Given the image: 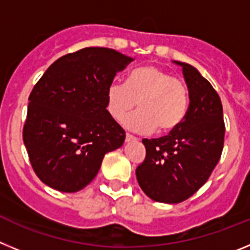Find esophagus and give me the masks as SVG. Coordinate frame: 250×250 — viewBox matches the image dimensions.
I'll list each match as a JSON object with an SVG mask.
<instances>
[{"mask_svg": "<svg viewBox=\"0 0 250 250\" xmlns=\"http://www.w3.org/2000/svg\"><path fill=\"white\" fill-rule=\"evenodd\" d=\"M138 140V139L135 138V136H132L131 134H126V135H125V141H126V143H130V141H136Z\"/></svg>", "mask_w": 250, "mask_h": 250, "instance_id": "esophagus-1", "label": "esophagus"}]
</instances>
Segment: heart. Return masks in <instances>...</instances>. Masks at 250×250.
Listing matches in <instances>:
<instances>
[{"label": "heart", "instance_id": "b5f03b06", "mask_svg": "<svg viewBox=\"0 0 250 250\" xmlns=\"http://www.w3.org/2000/svg\"><path fill=\"white\" fill-rule=\"evenodd\" d=\"M138 102L141 109L125 112ZM189 107V91L184 80L174 77L156 65L138 67L130 72L127 83L112 81L106 89V110L126 129L149 134L158 127L169 132L183 123Z\"/></svg>", "mask_w": 250, "mask_h": 250}]
</instances>
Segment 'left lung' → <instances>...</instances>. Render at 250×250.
<instances>
[{
	"label": "left lung",
	"instance_id": "1",
	"mask_svg": "<svg viewBox=\"0 0 250 250\" xmlns=\"http://www.w3.org/2000/svg\"><path fill=\"white\" fill-rule=\"evenodd\" d=\"M183 67L189 91L185 119L169 135L143 139L145 160L136 167V179L150 199L176 204L190 198L207 183L219 161L225 125L219 95L194 66Z\"/></svg>",
	"mask_w": 250,
	"mask_h": 250
}]
</instances>
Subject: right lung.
<instances>
[{
    "label": "right lung",
    "instance_id": "right-lung-1",
    "mask_svg": "<svg viewBox=\"0 0 250 250\" xmlns=\"http://www.w3.org/2000/svg\"><path fill=\"white\" fill-rule=\"evenodd\" d=\"M132 61L118 51L86 47L56 60L28 98L23 143L40 180L75 193L98 175L125 131L106 110V89Z\"/></svg>",
    "mask_w": 250,
    "mask_h": 250
}]
</instances>
